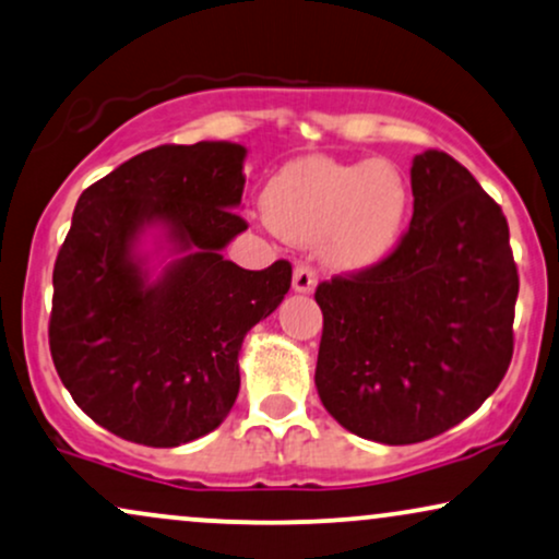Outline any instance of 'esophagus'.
Instances as JSON below:
<instances>
[{
	"instance_id": "obj_1",
	"label": "esophagus",
	"mask_w": 559,
	"mask_h": 559,
	"mask_svg": "<svg viewBox=\"0 0 559 559\" xmlns=\"http://www.w3.org/2000/svg\"><path fill=\"white\" fill-rule=\"evenodd\" d=\"M316 282H319V277H316L313 266H308V264L295 266V272H293V290L295 293H313Z\"/></svg>"
}]
</instances>
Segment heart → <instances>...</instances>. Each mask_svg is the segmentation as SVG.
I'll use <instances>...</instances> for the list:
<instances>
[{"instance_id": "heart-1", "label": "heart", "mask_w": 559, "mask_h": 559, "mask_svg": "<svg viewBox=\"0 0 559 559\" xmlns=\"http://www.w3.org/2000/svg\"><path fill=\"white\" fill-rule=\"evenodd\" d=\"M409 212V183L389 160L300 157L264 189V215L290 243L313 246L329 266L365 272L394 253Z\"/></svg>"}]
</instances>
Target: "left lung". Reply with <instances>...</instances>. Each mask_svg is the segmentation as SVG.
I'll return each mask as SVG.
<instances>
[{
    "instance_id": "obj_1",
    "label": "left lung",
    "mask_w": 559,
    "mask_h": 559,
    "mask_svg": "<svg viewBox=\"0 0 559 559\" xmlns=\"http://www.w3.org/2000/svg\"><path fill=\"white\" fill-rule=\"evenodd\" d=\"M409 230L373 269L316 287L321 404L385 445L477 412L513 357L519 269L500 204L440 150L412 160Z\"/></svg>"
}]
</instances>
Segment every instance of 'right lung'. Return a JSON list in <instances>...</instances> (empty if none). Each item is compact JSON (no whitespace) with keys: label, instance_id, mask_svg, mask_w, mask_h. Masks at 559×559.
I'll use <instances>...</instances> for the list:
<instances>
[{"label":"right lung","instance_id":"right-lung-1","mask_svg":"<svg viewBox=\"0 0 559 559\" xmlns=\"http://www.w3.org/2000/svg\"><path fill=\"white\" fill-rule=\"evenodd\" d=\"M246 147L163 144L82 191L53 264L48 347L74 404L132 443L174 448L236 404L243 336L290 290V261L223 257L246 230ZM171 261L157 278L141 240Z\"/></svg>","mask_w":559,"mask_h":559}]
</instances>
